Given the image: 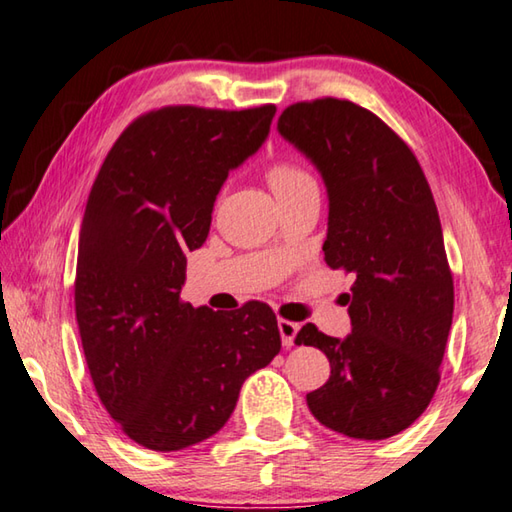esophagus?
I'll return each mask as SVG.
<instances>
[{
    "label": "esophagus",
    "mask_w": 512,
    "mask_h": 512,
    "mask_svg": "<svg viewBox=\"0 0 512 512\" xmlns=\"http://www.w3.org/2000/svg\"><path fill=\"white\" fill-rule=\"evenodd\" d=\"M277 329H280V336H282V345H284V348H291L293 341H296V334H298L300 325H298V323H291V320L280 318V320H277Z\"/></svg>",
    "instance_id": "1"
}]
</instances>
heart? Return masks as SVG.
Masks as SVG:
<instances>
[{"mask_svg": "<svg viewBox=\"0 0 512 512\" xmlns=\"http://www.w3.org/2000/svg\"><path fill=\"white\" fill-rule=\"evenodd\" d=\"M266 178H268V183H271L275 196L296 192V189H300V187L316 185L314 178H311L309 173L300 167V164L291 162V160L273 162L266 171Z\"/></svg>", "mask_w": 512, "mask_h": 512, "instance_id": "1", "label": "heart"}]
</instances>
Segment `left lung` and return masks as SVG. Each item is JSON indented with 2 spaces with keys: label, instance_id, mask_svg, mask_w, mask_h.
Instances as JSON below:
<instances>
[{
  "label": "left lung",
  "instance_id": "1",
  "mask_svg": "<svg viewBox=\"0 0 512 512\" xmlns=\"http://www.w3.org/2000/svg\"><path fill=\"white\" fill-rule=\"evenodd\" d=\"M277 131L325 180L327 266L357 275L352 332L334 339L307 323L296 336L332 366L307 406L348 438H391L429 406L452 327L454 280L436 201L402 137L357 103H293Z\"/></svg>",
  "mask_w": 512,
  "mask_h": 512
}]
</instances>
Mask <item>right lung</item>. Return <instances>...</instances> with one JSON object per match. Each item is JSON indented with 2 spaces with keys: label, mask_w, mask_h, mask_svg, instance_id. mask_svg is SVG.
Here are the masks:
<instances>
[{
  "label": "right lung",
  "mask_w": 512,
  "mask_h": 512,
  "mask_svg": "<svg viewBox=\"0 0 512 512\" xmlns=\"http://www.w3.org/2000/svg\"><path fill=\"white\" fill-rule=\"evenodd\" d=\"M273 115V103L151 110L119 135L92 185L76 259V323L101 404L153 452L214 436L241 384L282 348L266 302L219 314L180 300L185 255L203 246L216 194L264 144Z\"/></svg>",
  "instance_id": "1"
}]
</instances>
